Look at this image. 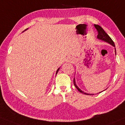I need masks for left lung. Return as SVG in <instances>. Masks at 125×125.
<instances>
[{"label": "left lung", "instance_id": "8db88e82", "mask_svg": "<svg viewBox=\"0 0 125 125\" xmlns=\"http://www.w3.org/2000/svg\"><path fill=\"white\" fill-rule=\"evenodd\" d=\"M94 27L95 28H96L97 31L98 32V35H97V38L99 39H101L102 40V41H104L108 43H110L113 46H114L115 47V44H114V41H112L111 38H110V36H109V35L107 34L106 32L104 31V30L101 28L100 26L98 25H96V24H94ZM115 53H116V50H115ZM73 83H74V85L75 87H76V88L78 89V90L79 91V92H81L82 93H83L84 94H86V95H89L88 93H84V92H83V91H82L81 89H80L79 87H78V86H76V83H75V78L73 79ZM101 93V92H100Z\"/></svg>", "mask_w": 125, "mask_h": 125}]
</instances>
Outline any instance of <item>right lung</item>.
I'll list each match as a JSON object with an SVG mask.
<instances>
[{
	"label": "right lung",
	"mask_w": 125,
	"mask_h": 125,
	"mask_svg": "<svg viewBox=\"0 0 125 125\" xmlns=\"http://www.w3.org/2000/svg\"><path fill=\"white\" fill-rule=\"evenodd\" d=\"M58 70H59V68H58V70H57V72H56V74H57V72H58Z\"/></svg>",
	"instance_id": "1"
}]
</instances>
